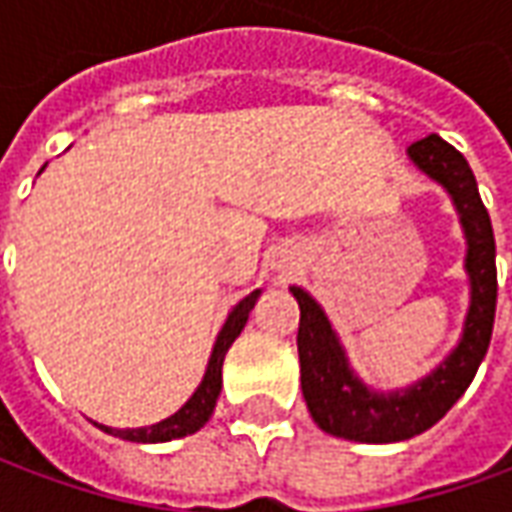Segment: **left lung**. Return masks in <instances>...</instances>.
<instances>
[{"label": "left lung", "mask_w": 512, "mask_h": 512, "mask_svg": "<svg viewBox=\"0 0 512 512\" xmlns=\"http://www.w3.org/2000/svg\"><path fill=\"white\" fill-rule=\"evenodd\" d=\"M408 156L422 172L439 180L450 191L461 213V224L469 241L466 268L472 277V307L466 315L461 345L406 392L376 395L356 381L348 370L345 354L323 310L310 293L290 288L299 301V362L301 389L318 428L337 439L365 441V444H392L419 436L433 428L455 400L472 384L483 362L496 315V244L491 216L485 211L477 180L469 161L439 134H428L408 147Z\"/></svg>", "instance_id": "8db88e82"}]
</instances>
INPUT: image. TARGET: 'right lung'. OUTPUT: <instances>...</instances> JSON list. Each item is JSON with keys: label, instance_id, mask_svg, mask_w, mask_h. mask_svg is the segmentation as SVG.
<instances>
[{"label": "right lung", "instance_id": "add662e5", "mask_svg": "<svg viewBox=\"0 0 512 512\" xmlns=\"http://www.w3.org/2000/svg\"><path fill=\"white\" fill-rule=\"evenodd\" d=\"M257 296H260V290L255 293H249L233 312H230V318L224 323V329L216 337V345H213V354L211 362H208V370H205V378H202V384L197 386V392L191 395V400L186 406L180 408L178 414H172L164 422H158V425H150V428H136V430H117V428H104V425H98L106 433H112V436H120V439L126 441H142V444H156V441H169V439H180V436H189L194 430H200L208 417L213 414V406H216V400H219V392H222V365H224V354H227V348L233 345V340L241 334V329L246 326V318H249V312L255 307Z\"/></svg>", "mask_w": 512, "mask_h": 512}]
</instances>
